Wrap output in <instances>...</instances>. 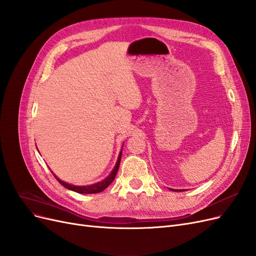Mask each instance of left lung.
Returning a JSON list of instances; mask_svg holds the SVG:
<instances>
[{"label":"left lung","mask_w":256,"mask_h":256,"mask_svg":"<svg viewBox=\"0 0 256 256\" xmlns=\"http://www.w3.org/2000/svg\"><path fill=\"white\" fill-rule=\"evenodd\" d=\"M173 191H175V190H173ZM178 191H180V190H178ZM180 191H182V190H180Z\"/></svg>","instance_id":"8db88e82"}]
</instances>
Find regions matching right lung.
Segmentation results:
<instances>
[{
	"mask_svg": "<svg viewBox=\"0 0 256 256\" xmlns=\"http://www.w3.org/2000/svg\"><path fill=\"white\" fill-rule=\"evenodd\" d=\"M120 158H122V152L120 154V157L118 159V162H116V166L115 168H113V171L111 172V174L108 176L106 180H104L102 182H99L97 184H90V186H72L70 184H67V182H62L60 178H58L56 175H54V177L56 178V180L62 184L64 186L65 188L69 189V190H72L74 192H78V193H85V194H92V193H99L104 191L106 188L109 187V186L112 184V182L114 180V178L116 176V173H118V168H120Z\"/></svg>",
	"mask_w": 256,
	"mask_h": 256,
	"instance_id": "obj_1",
	"label": "right lung"
}]
</instances>
